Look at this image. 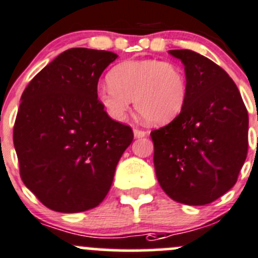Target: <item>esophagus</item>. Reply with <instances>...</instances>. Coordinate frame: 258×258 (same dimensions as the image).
Segmentation results:
<instances>
[{
    "mask_svg": "<svg viewBox=\"0 0 258 258\" xmlns=\"http://www.w3.org/2000/svg\"><path fill=\"white\" fill-rule=\"evenodd\" d=\"M134 135L136 139H141V137H145L147 135L146 131H142V130L139 128H134Z\"/></svg>",
    "mask_w": 258,
    "mask_h": 258,
    "instance_id": "esophagus-1",
    "label": "esophagus"
}]
</instances>
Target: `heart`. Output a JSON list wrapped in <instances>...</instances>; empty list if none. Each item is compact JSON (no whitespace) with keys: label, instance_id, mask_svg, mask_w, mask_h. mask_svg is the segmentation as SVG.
<instances>
[{"label":"heart","instance_id":"obj_1","mask_svg":"<svg viewBox=\"0 0 258 258\" xmlns=\"http://www.w3.org/2000/svg\"><path fill=\"white\" fill-rule=\"evenodd\" d=\"M108 84L97 89V101L111 118L123 121L135 108L149 123L165 124L176 118L187 99L184 73L159 59L126 60L108 74Z\"/></svg>","mask_w":258,"mask_h":258}]
</instances>
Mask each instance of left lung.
Segmentation results:
<instances>
[{
    "label": "left lung",
    "mask_w": 258,
    "mask_h": 258,
    "mask_svg": "<svg viewBox=\"0 0 258 258\" xmlns=\"http://www.w3.org/2000/svg\"><path fill=\"white\" fill-rule=\"evenodd\" d=\"M184 64L181 113L151 132L160 186L175 202L204 206L237 181L248 150V113L226 71L191 50H169Z\"/></svg>",
    "instance_id": "8db88e82"
}]
</instances>
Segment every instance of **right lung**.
<instances>
[{"label":"right lung","mask_w":258,"mask_h":258,"mask_svg":"<svg viewBox=\"0 0 258 258\" xmlns=\"http://www.w3.org/2000/svg\"><path fill=\"white\" fill-rule=\"evenodd\" d=\"M114 52L73 47L34 77L21 96L14 145L24 184L49 209L78 213L106 198L131 145V127L97 101V84Z\"/></svg>","instance_id":"add662e5"}]
</instances>
